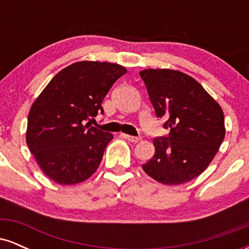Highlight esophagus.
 I'll return each instance as SVG.
<instances>
[{
  "mask_svg": "<svg viewBox=\"0 0 249 249\" xmlns=\"http://www.w3.org/2000/svg\"><path fill=\"white\" fill-rule=\"evenodd\" d=\"M122 137L123 138L127 139L128 142H138L141 141V137H133V136H130V134H125V133H122Z\"/></svg>",
  "mask_w": 249,
  "mask_h": 249,
  "instance_id": "34e87169",
  "label": "esophagus"
}]
</instances>
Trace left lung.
<instances>
[{"label":"left lung","instance_id":"8db88e82","mask_svg":"<svg viewBox=\"0 0 249 249\" xmlns=\"http://www.w3.org/2000/svg\"><path fill=\"white\" fill-rule=\"evenodd\" d=\"M157 118H165L167 137L153 139L156 152L142 170L165 185L191 181L206 170L225 138L220 105L191 76L147 69L139 73Z\"/></svg>","mask_w":249,"mask_h":249}]
</instances>
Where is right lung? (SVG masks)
Segmentation results:
<instances>
[{"mask_svg": "<svg viewBox=\"0 0 249 249\" xmlns=\"http://www.w3.org/2000/svg\"><path fill=\"white\" fill-rule=\"evenodd\" d=\"M122 65L78 62L59 71L37 97L28 116L27 144L41 170L59 185L90 178L113 136L90 126Z\"/></svg>", "mask_w": 249, "mask_h": 249, "instance_id": "1", "label": "right lung"}]
</instances>
